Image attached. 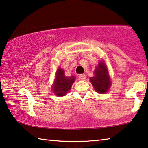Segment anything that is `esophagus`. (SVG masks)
Returning <instances> with one entry per match:
<instances>
[{
    "mask_svg": "<svg viewBox=\"0 0 148 148\" xmlns=\"http://www.w3.org/2000/svg\"><path fill=\"white\" fill-rule=\"evenodd\" d=\"M79 78L80 79H82V80H85V79H86V76L85 74H80L79 75Z\"/></svg>",
    "mask_w": 148,
    "mask_h": 148,
    "instance_id": "esophagus-1",
    "label": "esophagus"
}]
</instances>
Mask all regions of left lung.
<instances>
[{
    "instance_id": "1",
    "label": "left lung",
    "mask_w": 148,
    "mask_h": 148,
    "mask_svg": "<svg viewBox=\"0 0 148 148\" xmlns=\"http://www.w3.org/2000/svg\"><path fill=\"white\" fill-rule=\"evenodd\" d=\"M94 76L90 78V82L96 92L105 93L111 85L107 66L103 61H100L94 70Z\"/></svg>"
}]
</instances>
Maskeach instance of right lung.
I'll use <instances>...</instances> for the list:
<instances>
[{"mask_svg": "<svg viewBox=\"0 0 148 148\" xmlns=\"http://www.w3.org/2000/svg\"><path fill=\"white\" fill-rule=\"evenodd\" d=\"M75 76H66L64 70L58 67L56 72L55 79L52 89L53 92L57 96H64L66 95L71 89L72 85L74 82Z\"/></svg>", "mask_w": 148, "mask_h": 148, "instance_id": "obj_1", "label": "right lung"}]
</instances>
